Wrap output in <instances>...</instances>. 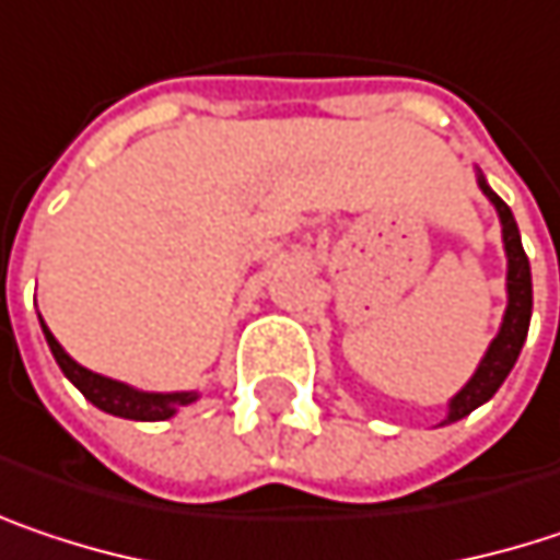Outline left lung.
Segmentation results:
<instances>
[{"label": "left lung", "instance_id": "obj_1", "mask_svg": "<svg viewBox=\"0 0 560 560\" xmlns=\"http://www.w3.org/2000/svg\"><path fill=\"white\" fill-rule=\"evenodd\" d=\"M478 188L487 195V201L497 208V218H500L503 253H506V311H503L500 330L490 339L475 375L448 400V413H445V420L439 427L465 420L471 410H478L481 404H487L500 390V384L506 382V375L513 372V365H516V359L523 352V342L529 336V320H533V272H529V259H526V249H523V240H520L516 218L506 208V201L487 185L481 170H478Z\"/></svg>", "mask_w": 560, "mask_h": 560}]
</instances>
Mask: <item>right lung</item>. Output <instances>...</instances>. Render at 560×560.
Here are the masks:
<instances>
[{
  "label": "right lung",
  "instance_id": "1",
  "mask_svg": "<svg viewBox=\"0 0 560 560\" xmlns=\"http://www.w3.org/2000/svg\"><path fill=\"white\" fill-rule=\"evenodd\" d=\"M37 320H40V314H37ZM40 330H44V339H47V346H50L60 372L77 384L89 404H95L98 410H105L112 417L140 420V423H156V420L176 417L182 407H188V404H195L201 397L198 390H140L133 384L115 382V378H105L98 372H89L85 365H79L77 359L57 342V336L47 330L44 320H40Z\"/></svg>",
  "mask_w": 560,
  "mask_h": 560
}]
</instances>
